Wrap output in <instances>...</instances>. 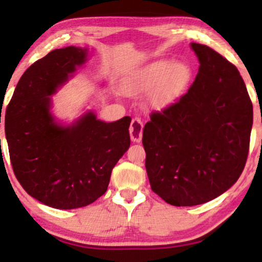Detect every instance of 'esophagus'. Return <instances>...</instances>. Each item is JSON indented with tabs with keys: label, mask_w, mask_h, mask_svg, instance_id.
I'll return each instance as SVG.
<instances>
[{
	"label": "esophagus",
	"mask_w": 262,
	"mask_h": 262,
	"mask_svg": "<svg viewBox=\"0 0 262 262\" xmlns=\"http://www.w3.org/2000/svg\"><path fill=\"white\" fill-rule=\"evenodd\" d=\"M129 133H130V139L134 143H139L141 138H143V122H141L140 118L135 117V118L132 119Z\"/></svg>",
	"instance_id": "esophagus-1"
}]
</instances>
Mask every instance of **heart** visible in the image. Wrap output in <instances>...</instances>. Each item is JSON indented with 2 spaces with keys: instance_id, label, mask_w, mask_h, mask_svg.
I'll use <instances>...</instances> for the list:
<instances>
[{
  "instance_id": "b5f03b06",
  "label": "heart",
  "mask_w": 262,
  "mask_h": 262,
  "mask_svg": "<svg viewBox=\"0 0 262 262\" xmlns=\"http://www.w3.org/2000/svg\"><path fill=\"white\" fill-rule=\"evenodd\" d=\"M191 77L192 70L187 62L159 60L129 79L124 85V91L133 96L150 93V104L162 108L185 92Z\"/></svg>"
}]
</instances>
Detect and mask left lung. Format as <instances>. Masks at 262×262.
<instances>
[{"label": "left lung", "mask_w": 262, "mask_h": 262, "mask_svg": "<svg viewBox=\"0 0 262 262\" xmlns=\"http://www.w3.org/2000/svg\"><path fill=\"white\" fill-rule=\"evenodd\" d=\"M200 69L187 93L143 130L151 189L177 207L214 200L237 181L250 145L252 103L237 69L207 45L192 43Z\"/></svg>", "instance_id": "left-lung-1"}]
</instances>
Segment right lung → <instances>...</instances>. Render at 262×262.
<instances>
[{"label": "right lung", "instance_id": "right-lung-1", "mask_svg": "<svg viewBox=\"0 0 262 262\" xmlns=\"http://www.w3.org/2000/svg\"><path fill=\"white\" fill-rule=\"evenodd\" d=\"M86 58L85 48L66 47L39 59L18 81L6 110L14 175L29 196L53 208H80L104 194L113 167L130 145L128 116L106 123L87 112L68 127L54 119L49 96Z\"/></svg>", "mask_w": 262, "mask_h": 262}]
</instances>
